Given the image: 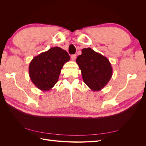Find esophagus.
Instances as JSON below:
<instances>
[{
  "label": "esophagus",
  "mask_w": 146,
  "mask_h": 146,
  "mask_svg": "<svg viewBox=\"0 0 146 146\" xmlns=\"http://www.w3.org/2000/svg\"><path fill=\"white\" fill-rule=\"evenodd\" d=\"M76 58H77V55L76 54H74V55H71V59L72 61H74L76 59Z\"/></svg>",
  "instance_id": "34e87169"
}]
</instances>
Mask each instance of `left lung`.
<instances>
[{
	"label": "left lung",
	"instance_id": "left-lung-1",
	"mask_svg": "<svg viewBox=\"0 0 146 146\" xmlns=\"http://www.w3.org/2000/svg\"><path fill=\"white\" fill-rule=\"evenodd\" d=\"M76 63L83 82L93 91L103 89L112 77L113 69L108 59L90 47L83 48Z\"/></svg>",
	"mask_w": 146,
	"mask_h": 146
}]
</instances>
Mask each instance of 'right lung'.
<instances>
[{
    "label": "right lung",
    "instance_id": "1",
    "mask_svg": "<svg viewBox=\"0 0 146 146\" xmlns=\"http://www.w3.org/2000/svg\"><path fill=\"white\" fill-rule=\"evenodd\" d=\"M69 60L68 52L59 47L42 52L30 63L29 72L31 80L42 91L51 90L58 82L64 64Z\"/></svg>",
    "mask_w": 146,
    "mask_h": 146
}]
</instances>
